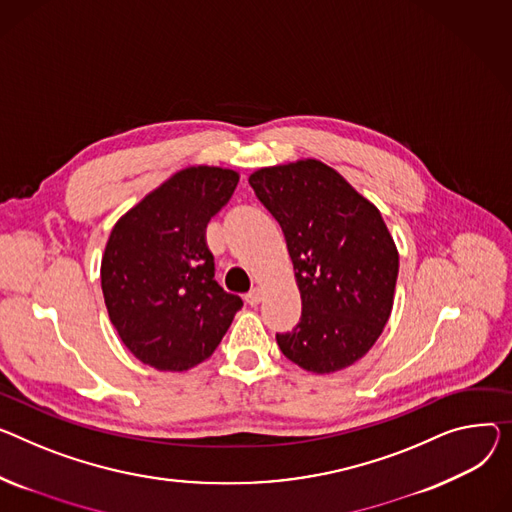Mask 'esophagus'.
<instances>
[{"label": "esophagus", "mask_w": 512, "mask_h": 512, "mask_svg": "<svg viewBox=\"0 0 512 512\" xmlns=\"http://www.w3.org/2000/svg\"><path fill=\"white\" fill-rule=\"evenodd\" d=\"M245 300H247V304L257 306V304L263 300V292H261V288H253V290L245 296Z\"/></svg>", "instance_id": "34e87169"}]
</instances>
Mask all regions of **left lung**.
Listing matches in <instances>:
<instances>
[{
	"label": "left lung",
	"mask_w": 512,
	"mask_h": 512,
	"mask_svg": "<svg viewBox=\"0 0 512 512\" xmlns=\"http://www.w3.org/2000/svg\"><path fill=\"white\" fill-rule=\"evenodd\" d=\"M286 236L302 315L278 333L300 368L331 374L377 344L395 298L399 253L374 203L317 158L263 166L249 177Z\"/></svg>",
	"instance_id": "obj_1"
}]
</instances>
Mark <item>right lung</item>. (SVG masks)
<instances>
[{
  "mask_svg": "<svg viewBox=\"0 0 512 512\" xmlns=\"http://www.w3.org/2000/svg\"><path fill=\"white\" fill-rule=\"evenodd\" d=\"M238 170L193 164L127 210L100 261L109 319L140 362L183 372L214 354L243 300L214 280L208 222L226 206Z\"/></svg>",
  "mask_w": 512,
  "mask_h": 512,
  "instance_id": "1",
  "label": "right lung"
}]
</instances>
